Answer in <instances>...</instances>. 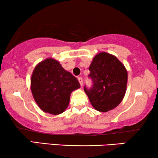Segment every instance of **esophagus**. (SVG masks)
<instances>
[{"mask_svg":"<svg viewBox=\"0 0 158 158\" xmlns=\"http://www.w3.org/2000/svg\"><path fill=\"white\" fill-rule=\"evenodd\" d=\"M77 80H78V81H79L80 84H81V86L83 85V78H82L81 77H78V78H77Z\"/></svg>","mask_w":158,"mask_h":158,"instance_id":"obj_1","label":"esophagus"}]
</instances>
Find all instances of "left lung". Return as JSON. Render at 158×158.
<instances>
[{
  "label": "left lung",
  "instance_id": "left-lung-1",
  "mask_svg": "<svg viewBox=\"0 0 158 158\" xmlns=\"http://www.w3.org/2000/svg\"><path fill=\"white\" fill-rule=\"evenodd\" d=\"M89 70L94 85L90 89L85 86L84 91L93 107L101 112L115 109L122 102L127 90L126 68L115 56L103 52L94 57Z\"/></svg>",
  "mask_w": 158,
  "mask_h": 158
}]
</instances>
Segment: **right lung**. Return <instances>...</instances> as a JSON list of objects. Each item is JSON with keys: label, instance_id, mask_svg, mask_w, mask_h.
Returning <instances> with one entry per match:
<instances>
[{"label": "right lung", "instance_id": "1", "mask_svg": "<svg viewBox=\"0 0 158 158\" xmlns=\"http://www.w3.org/2000/svg\"><path fill=\"white\" fill-rule=\"evenodd\" d=\"M81 87L78 81L53 58L36 64L31 77L34 101L45 113L58 115L65 111L70 94Z\"/></svg>", "mask_w": 158, "mask_h": 158}]
</instances>
